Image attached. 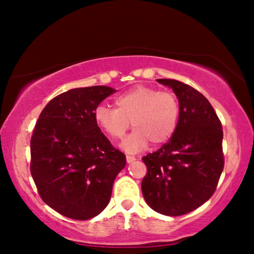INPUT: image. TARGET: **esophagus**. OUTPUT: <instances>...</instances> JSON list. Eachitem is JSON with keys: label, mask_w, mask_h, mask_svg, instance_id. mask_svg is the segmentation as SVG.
Instances as JSON below:
<instances>
[{"label": "esophagus", "mask_w": 254, "mask_h": 254, "mask_svg": "<svg viewBox=\"0 0 254 254\" xmlns=\"http://www.w3.org/2000/svg\"><path fill=\"white\" fill-rule=\"evenodd\" d=\"M134 160H136V158L134 156H131V154H127V161L130 163L133 162Z\"/></svg>", "instance_id": "1"}]
</instances>
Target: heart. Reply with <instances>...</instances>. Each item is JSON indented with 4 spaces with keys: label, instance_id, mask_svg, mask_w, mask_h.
I'll use <instances>...</instances> for the list:
<instances>
[{
    "label": "heart",
    "instance_id": "b5f03b06",
    "mask_svg": "<svg viewBox=\"0 0 254 254\" xmlns=\"http://www.w3.org/2000/svg\"><path fill=\"white\" fill-rule=\"evenodd\" d=\"M115 106H98L95 121L113 140H122L132 124L134 131L123 143L128 151L144 148L149 141L154 145L165 143L177 127L179 103L171 92L135 86L115 98Z\"/></svg>",
    "mask_w": 254,
    "mask_h": 254
}]
</instances>
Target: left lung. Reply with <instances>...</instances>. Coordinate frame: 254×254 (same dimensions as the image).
<instances>
[{
	"mask_svg": "<svg viewBox=\"0 0 254 254\" xmlns=\"http://www.w3.org/2000/svg\"><path fill=\"white\" fill-rule=\"evenodd\" d=\"M179 101L176 131L160 149L142 158L141 189L156 212L180 216L199 207L216 190L224 168L222 123L207 98L176 79H157Z\"/></svg>",
	"mask_w": 254,
	"mask_h": 254,
	"instance_id": "obj_1",
	"label": "left lung"
}]
</instances>
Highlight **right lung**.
<instances>
[{
  "label": "right lung",
  "mask_w": 254,
  "mask_h": 254,
  "mask_svg": "<svg viewBox=\"0 0 254 254\" xmlns=\"http://www.w3.org/2000/svg\"><path fill=\"white\" fill-rule=\"evenodd\" d=\"M117 92L107 86L69 89L39 115L30 141V171L38 192L56 212L85 221L111 199L114 179L127 163L95 121L101 102Z\"/></svg>",
  "instance_id": "1"
}]
</instances>
